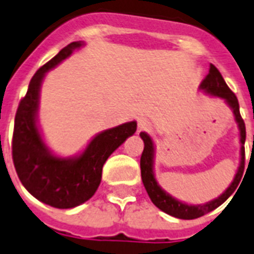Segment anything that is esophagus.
I'll return each instance as SVG.
<instances>
[{
	"mask_svg": "<svg viewBox=\"0 0 254 254\" xmlns=\"http://www.w3.org/2000/svg\"><path fill=\"white\" fill-rule=\"evenodd\" d=\"M151 127V124L149 123V120L146 119H139L138 120V131L149 130Z\"/></svg>",
	"mask_w": 254,
	"mask_h": 254,
	"instance_id": "1",
	"label": "esophagus"
}]
</instances>
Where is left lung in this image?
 Instances as JSON below:
<instances>
[{"label": "left lung", "mask_w": 254, "mask_h": 254, "mask_svg": "<svg viewBox=\"0 0 254 254\" xmlns=\"http://www.w3.org/2000/svg\"><path fill=\"white\" fill-rule=\"evenodd\" d=\"M201 89H204L207 93L212 96H217L220 99H224L227 103L229 104V107L233 109L235 113V119H236L237 124H239V129H240V141L244 145L245 143V137H247V131H245V123L243 117L240 115V107H239V100H237L236 95L231 91V88L227 85L224 81L221 73L219 72V69L213 64L209 67V73L207 75L203 83L200 84ZM141 138L143 139V151L141 155V177H142V182L145 189L147 191V195L151 199V201L158 207L161 211L169 213L171 216L178 217V219H185V220H191V219H196L200 217L205 213L211 212L215 208H217L219 205H221L235 191H236L237 186L240 183L243 174H244V167H245V149L244 146H241V162L239 171H237L236 177L233 179L232 185L229 186L228 189L225 190V192L223 195L211 200L205 204H199V205H189L178 201L177 199H174L163 191L158 186L157 181L154 178V173H153V157H154V147H153V141L146 133L141 131L139 133Z\"/></svg>", "instance_id": "obj_1"}]
</instances>
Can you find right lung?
I'll return each instance as SVG.
<instances>
[{"label": "right lung", "instance_id": "obj_1", "mask_svg": "<svg viewBox=\"0 0 254 254\" xmlns=\"http://www.w3.org/2000/svg\"><path fill=\"white\" fill-rule=\"evenodd\" d=\"M80 46L81 42L69 43L34 73L14 121L11 155L18 178L34 197L55 208H73L91 199L101 182L108 157L137 129L135 121L108 129L96 135L77 158L50 154L35 123L42 79Z\"/></svg>", "mask_w": 254, "mask_h": 254}]
</instances>
